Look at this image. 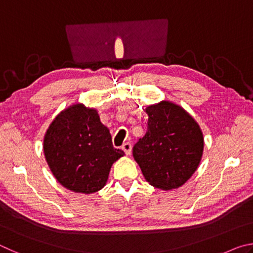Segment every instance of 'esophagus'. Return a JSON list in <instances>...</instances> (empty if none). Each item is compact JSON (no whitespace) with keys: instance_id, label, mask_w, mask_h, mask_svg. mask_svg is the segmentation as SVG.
I'll list each match as a JSON object with an SVG mask.
<instances>
[{"instance_id":"34e87169","label":"esophagus","mask_w":253,"mask_h":253,"mask_svg":"<svg viewBox=\"0 0 253 253\" xmlns=\"http://www.w3.org/2000/svg\"><path fill=\"white\" fill-rule=\"evenodd\" d=\"M122 149L124 152H125L126 155H129V154L131 153V144L130 143H124L123 146H122Z\"/></svg>"}]
</instances>
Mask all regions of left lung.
<instances>
[{"label":"left lung","instance_id":"1","mask_svg":"<svg viewBox=\"0 0 253 253\" xmlns=\"http://www.w3.org/2000/svg\"><path fill=\"white\" fill-rule=\"evenodd\" d=\"M146 132L132 147V156L149 184L162 190L183 185L203 154V135L182 107L162 101L145 109Z\"/></svg>","mask_w":253,"mask_h":253}]
</instances>
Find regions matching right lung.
I'll use <instances>...</instances> for the list:
<instances>
[{
	"label": "right lung",
	"instance_id": "right-lung-1",
	"mask_svg": "<svg viewBox=\"0 0 253 253\" xmlns=\"http://www.w3.org/2000/svg\"><path fill=\"white\" fill-rule=\"evenodd\" d=\"M43 149L58 182L85 194L104 187L113 163L124 155L113 146L97 111L80 104L58 115L46 131Z\"/></svg>",
	"mask_w": 253,
	"mask_h": 253
}]
</instances>
